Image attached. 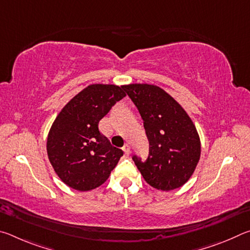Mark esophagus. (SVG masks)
I'll return each instance as SVG.
<instances>
[{"instance_id": "1", "label": "esophagus", "mask_w": 250, "mask_h": 250, "mask_svg": "<svg viewBox=\"0 0 250 250\" xmlns=\"http://www.w3.org/2000/svg\"><path fill=\"white\" fill-rule=\"evenodd\" d=\"M122 150H124L125 155H129L130 154V146L129 145H125L124 147H122Z\"/></svg>"}]
</instances>
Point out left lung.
<instances>
[{
    "mask_svg": "<svg viewBox=\"0 0 250 250\" xmlns=\"http://www.w3.org/2000/svg\"><path fill=\"white\" fill-rule=\"evenodd\" d=\"M124 89L140 112L150 146L146 161L132 156L138 170L156 189L181 188L192 176L201 156L200 137L191 118L154 84L131 83Z\"/></svg>",
    "mask_w": 250,
    "mask_h": 250,
    "instance_id": "left-lung-1",
    "label": "left lung"
}]
</instances>
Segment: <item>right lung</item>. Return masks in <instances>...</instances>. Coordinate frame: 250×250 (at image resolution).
<instances>
[{"label": "right lung", "instance_id": "1", "mask_svg": "<svg viewBox=\"0 0 250 250\" xmlns=\"http://www.w3.org/2000/svg\"><path fill=\"white\" fill-rule=\"evenodd\" d=\"M124 97V86L90 84L58 113L48 133L47 154L56 174L69 188L82 192L98 188L124 155L98 128Z\"/></svg>", "mask_w": 250, "mask_h": 250}]
</instances>
